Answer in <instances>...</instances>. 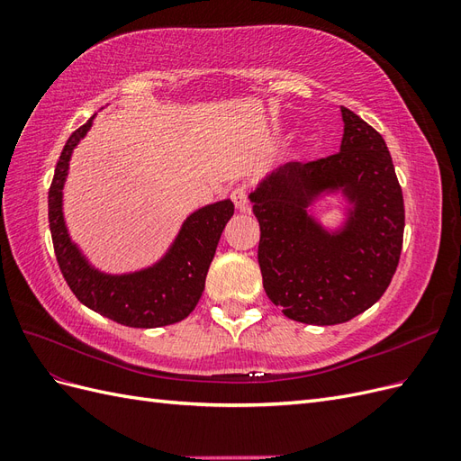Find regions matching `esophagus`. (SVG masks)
Instances as JSON below:
<instances>
[{
    "instance_id": "obj_1",
    "label": "esophagus",
    "mask_w": 461,
    "mask_h": 461,
    "mask_svg": "<svg viewBox=\"0 0 461 461\" xmlns=\"http://www.w3.org/2000/svg\"><path fill=\"white\" fill-rule=\"evenodd\" d=\"M230 198H232L236 209H240V212H246V209H248V188L246 186H236L230 192Z\"/></svg>"
}]
</instances>
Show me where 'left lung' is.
<instances>
[{
	"label": "left lung",
	"mask_w": 461,
	"mask_h": 461,
	"mask_svg": "<svg viewBox=\"0 0 461 461\" xmlns=\"http://www.w3.org/2000/svg\"><path fill=\"white\" fill-rule=\"evenodd\" d=\"M340 111L339 153L278 167L249 194L263 288L288 319L308 325H339L369 310L393 281L403 240L402 188L383 136ZM339 189L353 207L347 225L329 233L309 205Z\"/></svg>",
	"instance_id": "obj_1"
}]
</instances>
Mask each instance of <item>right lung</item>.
Returning a JSON list of instances; mask_svg holds the SVG:
<instances>
[{
    "instance_id": "add662e5",
    "label": "right lung",
    "mask_w": 461,
    "mask_h": 461,
    "mask_svg": "<svg viewBox=\"0 0 461 461\" xmlns=\"http://www.w3.org/2000/svg\"><path fill=\"white\" fill-rule=\"evenodd\" d=\"M92 119L68 136L50 186V230L59 269L78 302L121 325L153 329L178 323L192 313L202 298L207 269L221 232L234 213V203L230 200L215 202L188 215L169 252L148 269L127 275L97 271L71 240L63 217L68 161L90 131Z\"/></svg>"
}]
</instances>
